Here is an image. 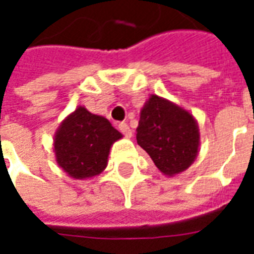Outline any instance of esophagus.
I'll use <instances>...</instances> for the list:
<instances>
[{
  "instance_id": "1",
  "label": "esophagus",
  "mask_w": 254,
  "mask_h": 254,
  "mask_svg": "<svg viewBox=\"0 0 254 254\" xmlns=\"http://www.w3.org/2000/svg\"><path fill=\"white\" fill-rule=\"evenodd\" d=\"M118 129H120V132L125 136V137H132V129L129 127V125L127 124H125V122H121L120 125H118Z\"/></svg>"
}]
</instances>
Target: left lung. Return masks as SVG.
<instances>
[{
    "label": "left lung",
    "mask_w": 254,
    "mask_h": 254,
    "mask_svg": "<svg viewBox=\"0 0 254 254\" xmlns=\"http://www.w3.org/2000/svg\"><path fill=\"white\" fill-rule=\"evenodd\" d=\"M136 132L137 144L166 177L185 171L197 158L200 130L194 117L158 95L144 103Z\"/></svg>",
    "instance_id": "left-lung-1"
}]
</instances>
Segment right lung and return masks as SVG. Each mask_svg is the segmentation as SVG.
I'll use <instances>...</instances> for the list:
<instances>
[{
	"instance_id": "right-lung-1",
	"label": "right lung",
	"mask_w": 254,
	"mask_h": 254,
	"mask_svg": "<svg viewBox=\"0 0 254 254\" xmlns=\"http://www.w3.org/2000/svg\"><path fill=\"white\" fill-rule=\"evenodd\" d=\"M120 138L122 134L107 118L78 106L54 134L56 160L74 180L92 178L105 170L111 145Z\"/></svg>"
}]
</instances>
